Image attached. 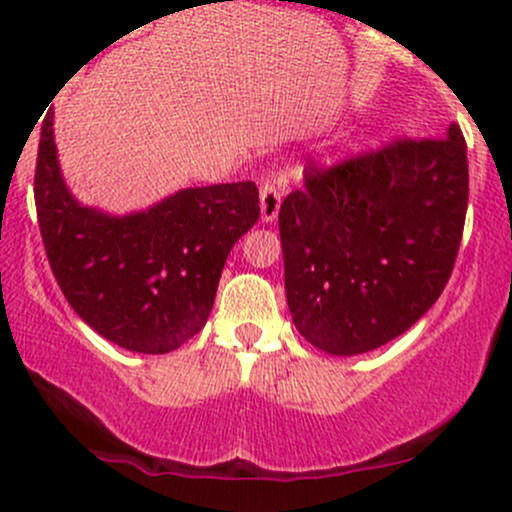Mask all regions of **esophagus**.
Masks as SVG:
<instances>
[{"label": "esophagus", "instance_id": "1", "mask_svg": "<svg viewBox=\"0 0 512 512\" xmlns=\"http://www.w3.org/2000/svg\"><path fill=\"white\" fill-rule=\"evenodd\" d=\"M281 199H284V190L276 185L274 180H264L260 185V209L262 221L272 223L281 209Z\"/></svg>", "mask_w": 512, "mask_h": 512}]
</instances>
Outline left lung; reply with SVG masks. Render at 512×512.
<instances>
[{
  "mask_svg": "<svg viewBox=\"0 0 512 512\" xmlns=\"http://www.w3.org/2000/svg\"><path fill=\"white\" fill-rule=\"evenodd\" d=\"M303 175L279 209L293 325L327 354H366L407 332L448 284L469 199L462 129Z\"/></svg>",
  "mask_w": 512,
  "mask_h": 512,
  "instance_id": "1",
  "label": "left lung"
}]
</instances>
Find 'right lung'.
<instances>
[{
    "mask_svg": "<svg viewBox=\"0 0 512 512\" xmlns=\"http://www.w3.org/2000/svg\"><path fill=\"white\" fill-rule=\"evenodd\" d=\"M35 209L74 313L122 349L168 354L207 322L228 252L260 219V192L245 180L180 190L127 216L81 207L62 180L48 113Z\"/></svg>",
    "mask_w": 512,
    "mask_h": 512,
    "instance_id": "add662e5",
    "label": "right lung"
}]
</instances>
